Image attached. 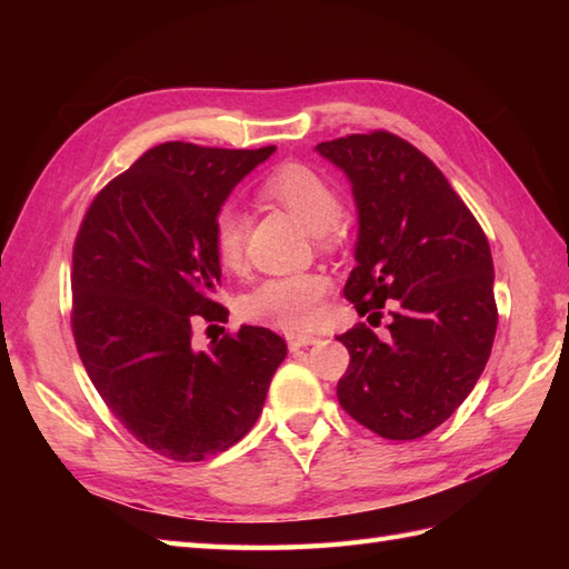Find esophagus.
I'll list each match as a JSON object with an SVG mask.
<instances>
[{
	"label": "esophagus",
	"mask_w": 569,
	"mask_h": 569,
	"mask_svg": "<svg viewBox=\"0 0 569 569\" xmlns=\"http://www.w3.org/2000/svg\"><path fill=\"white\" fill-rule=\"evenodd\" d=\"M286 342H288V347H291V349H300V347L316 345L318 337L316 335H306V332H291V335H286Z\"/></svg>",
	"instance_id": "1"
}]
</instances>
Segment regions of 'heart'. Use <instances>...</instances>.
<instances>
[{
    "label": "heart",
    "instance_id": "heart-1",
    "mask_svg": "<svg viewBox=\"0 0 569 569\" xmlns=\"http://www.w3.org/2000/svg\"><path fill=\"white\" fill-rule=\"evenodd\" d=\"M259 196L281 204L312 234H325L340 217V198L318 171L303 163H283L261 180ZM214 251L227 269H239L244 251V217L232 204L220 210L212 227ZM330 278L322 271L269 276L244 298V316L283 330H308L322 316Z\"/></svg>",
    "mask_w": 569,
    "mask_h": 569
}]
</instances>
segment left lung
Listing matches in <instances>:
<instances>
[{
  "mask_svg": "<svg viewBox=\"0 0 569 569\" xmlns=\"http://www.w3.org/2000/svg\"><path fill=\"white\" fill-rule=\"evenodd\" d=\"M357 204V266L345 298L381 318L337 337L349 349L337 398L386 440H416L462 406L487 367L497 335L493 263L475 214L428 156L389 131L322 141Z\"/></svg>",
  "mask_w": 569,
  "mask_h": 569,
  "instance_id": "left-lung-1",
  "label": "left lung"
}]
</instances>
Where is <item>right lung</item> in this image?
<instances>
[{"label":"right lung","instance_id":"obj_1","mask_svg":"<svg viewBox=\"0 0 569 569\" xmlns=\"http://www.w3.org/2000/svg\"><path fill=\"white\" fill-rule=\"evenodd\" d=\"M273 151L153 147L94 198L72 249V335L88 377L139 442L178 462L244 438L288 355L283 337L253 325L192 345L198 322L229 316L214 300L217 214Z\"/></svg>","mask_w":569,"mask_h":569}]
</instances>
